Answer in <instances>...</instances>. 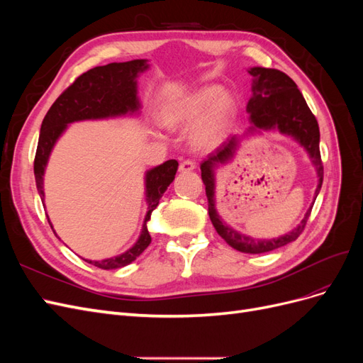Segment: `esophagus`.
Listing matches in <instances>:
<instances>
[{
  "label": "esophagus",
  "instance_id": "34e87169",
  "mask_svg": "<svg viewBox=\"0 0 363 363\" xmlns=\"http://www.w3.org/2000/svg\"><path fill=\"white\" fill-rule=\"evenodd\" d=\"M195 168H196V163L194 160H184L180 163V167H179L180 172H191Z\"/></svg>",
  "mask_w": 363,
  "mask_h": 363
}]
</instances>
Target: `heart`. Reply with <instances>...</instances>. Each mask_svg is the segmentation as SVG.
<instances>
[{"label":"heart","mask_w":363,"mask_h":363,"mask_svg":"<svg viewBox=\"0 0 363 363\" xmlns=\"http://www.w3.org/2000/svg\"><path fill=\"white\" fill-rule=\"evenodd\" d=\"M233 111V96L221 86L207 84L172 101L164 116L175 127H188L201 118L192 131V144L200 150H212L221 144Z\"/></svg>","instance_id":"heart-1"}]
</instances>
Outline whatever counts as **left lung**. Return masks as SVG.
<instances>
[{
	"label": "left lung",
	"mask_w": 363,
	"mask_h": 363,
	"mask_svg": "<svg viewBox=\"0 0 363 363\" xmlns=\"http://www.w3.org/2000/svg\"><path fill=\"white\" fill-rule=\"evenodd\" d=\"M248 74L252 77V95L247 104V112L250 113L251 124L250 128L242 136H230L221 147L201 162L200 169L203 183L206 184L208 216H211V221L216 230V233L230 247L240 252L260 255V252H268L294 242L304 230V225L307 219H309L313 206L307 208L301 223L286 235L272 239L251 238L248 235L238 232L233 227H230L219 216L216 211L215 196V171L219 167H223V164L233 160L240 145V139L244 136L260 133V131L277 130L281 135L291 136L294 140L298 142L306 150L307 155H309V159L312 160L318 175V186L313 195V200H316L323 184V162L320 155V127H318L316 118L311 112L309 106H307L304 96L298 91L295 82L284 72L271 68L252 67L248 69Z\"/></svg>",
	"instance_id": "obj_1"
}]
</instances>
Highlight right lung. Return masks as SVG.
Segmentation results:
<instances>
[{
    "label": "right lung",
    "mask_w": 363,
    "mask_h": 363,
    "mask_svg": "<svg viewBox=\"0 0 363 363\" xmlns=\"http://www.w3.org/2000/svg\"><path fill=\"white\" fill-rule=\"evenodd\" d=\"M148 68L150 65L145 59L119 63L115 62L104 65V67H96L82 74L54 101L42 121L35 157V179L42 204H45L43 203V200H45L43 174H45L51 151L59 138L65 133V130L68 128L69 124L79 123V121H96L139 115L140 101L138 96V77ZM179 162L172 159L145 172V200L148 204V211L144 224H142L140 235L133 247H130L123 255L113 257H107L103 260H83L101 269H118L135 262L136 257H139L151 244V236L147 224L152 211L159 206L162 195L172 183ZM48 223L52 228L50 218Z\"/></svg>",
    "instance_id": "right-lung-1"
}]
</instances>
